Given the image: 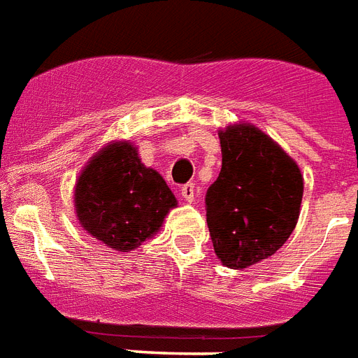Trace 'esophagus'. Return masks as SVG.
<instances>
[{"instance_id": "1", "label": "esophagus", "mask_w": 358, "mask_h": 358, "mask_svg": "<svg viewBox=\"0 0 358 358\" xmlns=\"http://www.w3.org/2000/svg\"><path fill=\"white\" fill-rule=\"evenodd\" d=\"M181 196L185 197L188 203L194 201V197H196V187H194V182H187V185H182Z\"/></svg>"}]
</instances>
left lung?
Masks as SVG:
<instances>
[{
  "label": "left lung",
  "mask_w": 358,
  "mask_h": 358,
  "mask_svg": "<svg viewBox=\"0 0 358 358\" xmlns=\"http://www.w3.org/2000/svg\"><path fill=\"white\" fill-rule=\"evenodd\" d=\"M222 170L205 196L207 225L222 264L242 270L268 259L299 218L303 176L255 125L220 131Z\"/></svg>",
  "instance_id": "8db88e82"
}]
</instances>
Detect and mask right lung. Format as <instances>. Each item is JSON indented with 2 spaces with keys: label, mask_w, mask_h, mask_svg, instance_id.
<instances>
[{
  "label": "right lung",
  "mask_w": 358,
  "mask_h": 358,
  "mask_svg": "<svg viewBox=\"0 0 358 358\" xmlns=\"http://www.w3.org/2000/svg\"><path fill=\"white\" fill-rule=\"evenodd\" d=\"M79 224L108 248L131 251L161 229L177 205L159 171L131 142H113L90 159L76 185Z\"/></svg>",
  "instance_id": "obj_1"
}]
</instances>
